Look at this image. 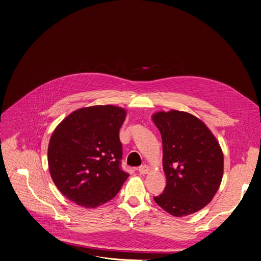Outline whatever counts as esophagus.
I'll list each match as a JSON object with an SVG mask.
<instances>
[{"label":"esophagus","instance_id":"34e87169","mask_svg":"<svg viewBox=\"0 0 261 261\" xmlns=\"http://www.w3.org/2000/svg\"><path fill=\"white\" fill-rule=\"evenodd\" d=\"M138 172H139L140 174H146V173L148 172V166L145 165V164L139 166V167H138Z\"/></svg>","mask_w":261,"mask_h":261}]
</instances>
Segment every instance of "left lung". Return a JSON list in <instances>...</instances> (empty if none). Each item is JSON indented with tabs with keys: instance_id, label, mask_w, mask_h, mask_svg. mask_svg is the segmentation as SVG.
Returning <instances> with one entry per match:
<instances>
[{
	"instance_id": "1",
	"label": "left lung",
	"mask_w": 261,
	"mask_h": 261,
	"mask_svg": "<svg viewBox=\"0 0 261 261\" xmlns=\"http://www.w3.org/2000/svg\"><path fill=\"white\" fill-rule=\"evenodd\" d=\"M163 145L166 186L155 202L174 217L198 212L211 202L223 175V153L208 128L184 111L153 116Z\"/></svg>"
}]
</instances>
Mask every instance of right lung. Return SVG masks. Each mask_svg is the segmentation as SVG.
<instances>
[{
	"label": "right lung",
	"mask_w": 261,
	"mask_h": 261,
	"mask_svg": "<svg viewBox=\"0 0 261 261\" xmlns=\"http://www.w3.org/2000/svg\"><path fill=\"white\" fill-rule=\"evenodd\" d=\"M125 118L121 107L96 105L75 110L56 128L48 144V167L69 200L95 208L119 193L129 176L121 167L119 131Z\"/></svg>",
	"instance_id": "add662e5"
}]
</instances>
